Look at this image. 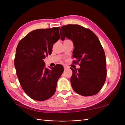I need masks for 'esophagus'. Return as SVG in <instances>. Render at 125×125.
I'll return each instance as SVG.
<instances>
[{
    "label": "esophagus",
    "instance_id": "34e87169",
    "mask_svg": "<svg viewBox=\"0 0 125 125\" xmlns=\"http://www.w3.org/2000/svg\"><path fill=\"white\" fill-rule=\"evenodd\" d=\"M63 68H64V69H66L67 68V67H66V66H63Z\"/></svg>",
    "mask_w": 125,
    "mask_h": 125
}]
</instances>
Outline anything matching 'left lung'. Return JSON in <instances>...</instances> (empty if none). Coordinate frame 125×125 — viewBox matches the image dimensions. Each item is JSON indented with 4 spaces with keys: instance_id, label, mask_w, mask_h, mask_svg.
I'll use <instances>...</instances> for the list:
<instances>
[{
    "instance_id": "1",
    "label": "left lung",
    "mask_w": 125,
    "mask_h": 125,
    "mask_svg": "<svg viewBox=\"0 0 125 125\" xmlns=\"http://www.w3.org/2000/svg\"><path fill=\"white\" fill-rule=\"evenodd\" d=\"M60 39L73 42V63L79 64L77 70L70 68V81L73 90L82 96L95 95L102 88L106 78L105 52L97 36L91 30L78 24L63 25Z\"/></svg>"
}]
</instances>
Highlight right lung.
<instances>
[{"instance_id":"obj_1","label":"right lung","mask_w":125,"mask_h":125,"mask_svg":"<svg viewBox=\"0 0 125 125\" xmlns=\"http://www.w3.org/2000/svg\"><path fill=\"white\" fill-rule=\"evenodd\" d=\"M59 29L34 30L21 40L17 47L14 62L17 77L24 92L34 100L43 101L53 95L63 71L60 65L51 70L45 68L43 60L52 54V46L59 40Z\"/></svg>"}]
</instances>
